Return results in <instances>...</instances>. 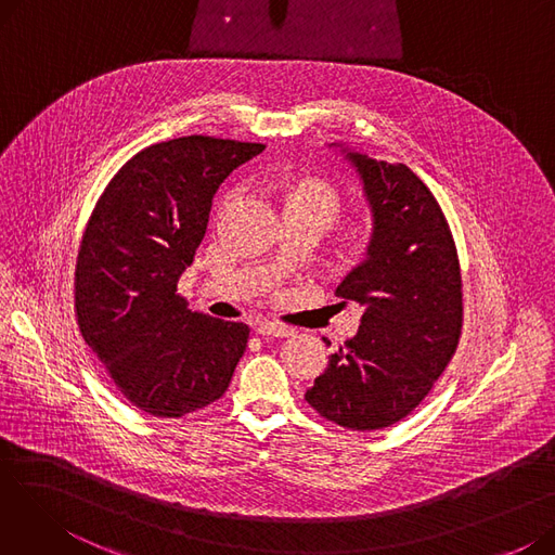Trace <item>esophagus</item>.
<instances>
[{
    "label": "esophagus",
    "mask_w": 555,
    "mask_h": 555,
    "mask_svg": "<svg viewBox=\"0 0 555 555\" xmlns=\"http://www.w3.org/2000/svg\"><path fill=\"white\" fill-rule=\"evenodd\" d=\"M256 333L262 337H289L295 335V331L285 326V324H276V322H260L256 324Z\"/></svg>",
    "instance_id": "1"
}]
</instances>
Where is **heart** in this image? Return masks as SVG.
Masks as SVG:
<instances>
[{
    "instance_id": "1",
    "label": "heart",
    "mask_w": 555,
    "mask_h": 555,
    "mask_svg": "<svg viewBox=\"0 0 555 555\" xmlns=\"http://www.w3.org/2000/svg\"><path fill=\"white\" fill-rule=\"evenodd\" d=\"M293 204H312L326 209L333 218L339 214V195L324 182H301L293 193Z\"/></svg>"
}]
</instances>
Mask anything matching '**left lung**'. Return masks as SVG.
Masks as SVG:
<instances>
[{"label":"left lung","mask_w":555,"mask_h":555,"mask_svg":"<svg viewBox=\"0 0 555 555\" xmlns=\"http://www.w3.org/2000/svg\"><path fill=\"white\" fill-rule=\"evenodd\" d=\"M341 151L362 180L373 233L337 297L364 306V314L306 400L346 429L371 431L412 414L450 364L463 326V283L450 224L416 172Z\"/></svg>","instance_id":"obj_1"}]
</instances>
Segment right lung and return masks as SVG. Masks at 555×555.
I'll return each mask as SVG.
<instances>
[{"label": "right lung", "instance_id": "1", "mask_svg": "<svg viewBox=\"0 0 555 555\" xmlns=\"http://www.w3.org/2000/svg\"><path fill=\"white\" fill-rule=\"evenodd\" d=\"M262 151L202 134L149 145L114 175L85 227L78 326L114 387L145 414L180 418L216 402L245 353L247 324L191 312L178 281L218 186Z\"/></svg>", "mask_w": 555, "mask_h": 555}]
</instances>
